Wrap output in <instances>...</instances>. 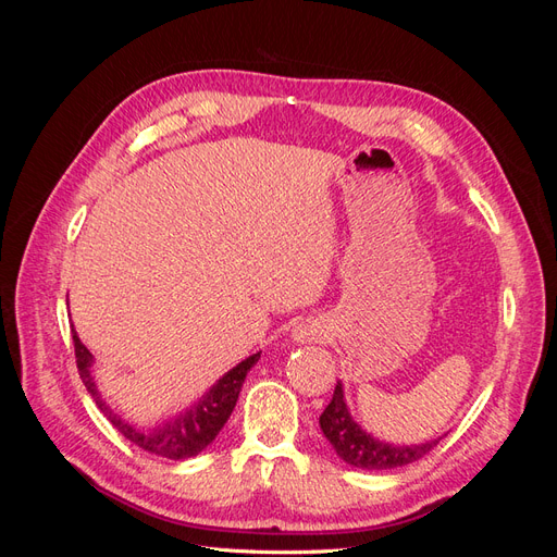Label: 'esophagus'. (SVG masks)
I'll return each mask as SVG.
<instances>
[{
    "label": "esophagus",
    "instance_id": "1",
    "mask_svg": "<svg viewBox=\"0 0 557 557\" xmlns=\"http://www.w3.org/2000/svg\"><path fill=\"white\" fill-rule=\"evenodd\" d=\"M318 327L313 323H299L295 330H293V336L295 342L299 344H307V342H315L318 339Z\"/></svg>",
    "mask_w": 557,
    "mask_h": 557
}]
</instances>
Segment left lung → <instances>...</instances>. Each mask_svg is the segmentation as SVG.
<instances>
[{"label":"left lung","instance_id":"left-lung-1","mask_svg":"<svg viewBox=\"0 0 557 557\" xmlns=\"http://www.w3.org/2000/svg\"><path fill=\"white\" fill-rule=\"evenodd\" d=\"M320 430L327 436V442L336 450L339 458L358 469H395L411 465L416 460L428 455L440 440H432L425 444H409V446H397V444H387L383 440H376V436L369 434L362 425H358L352 420L348 404L344 397V385L342 381H336L332 401L325 407V411L320 413Z\"/></svg>","mask_w":557,"mask_h":557}]
</instances>
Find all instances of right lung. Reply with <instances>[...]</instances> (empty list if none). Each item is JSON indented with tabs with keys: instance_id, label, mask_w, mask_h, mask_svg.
Wrapping results in <instances>:
<instances>
[{
	"instance_id": "add662e5",
	"label": "right lung",
	"mask_w": 557,
	"mask_h": 557,
	"mask_svg": "<svg viewBox=\"0 0 557 557\" xmlns=\"http://www.w3.org/2000/svg\"><path fill=\"white\" fill-rule=\"evenodd\" d=\"M72 336H74V348H76L78 374L83 383H86L88 393L92 395L99 411H102L109 418V423L134 446H139L141 450H148L158 455V458H166V460L193 458V455H199L209 444H213L218 432L223 430L227 418L234 411V404L239 399L246 374L250 372V367H256V362L260 360V352H252V356L242 360L237 367H232L225 376L218 379L209 391L193 404V407L178 411L176 416L162 420V423L153 428H141L125 420L121 413L109 407L102 395H99L95 376H92V364H95L92 352L83 346L76 330L72 332Z\"/></svg>"
}]
</instances>
